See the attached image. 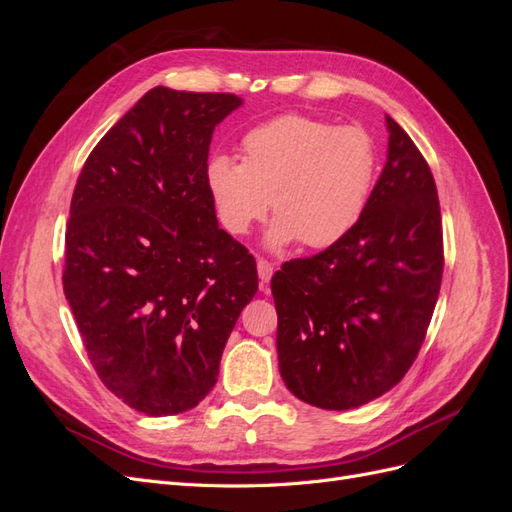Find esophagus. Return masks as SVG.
I'll use <instances>...</instances> for the list:
<instances>
[{
	"mask_svg": "<svg viewBox=\"0 0 512 512\" xmlns=\"http://www.w3.org/2000/svg\"><path fill=\"white\" fill-rule=\"evenodd\" d=\"M256 267H258V275H260V280L267 284V282L271 280L273 271H275V265H273V262H269L267 258H258V260H256Z\"/></svg>",
	"mask_w": 512,
	"mask_h": 512,
	"instance_id": "esophagus-1",
	"label": "esophagus"
}]
</instances>
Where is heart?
I'll list each match as a JSON object with an SVG mask.
<instances>
[{
	"instance_id": "obj_1",
	"label": "heart",
	"mask_w": 512,
	"mask_h": 512,
	"mask_svg": "<svg viewBox=\"0 0 512 512\" xmlns=\"http://www.w3.org/2000/svg\"><path fill=\"white\" fill-rule=\"evenodd\" d=\"M378 173L374 138L361 126H335L309 115H282L250 130L241 162L215 153L207 164V188L222 228L243 237L277 218L267 245L301 241L329 247L359 224Z\"/></svg>"
}]
</instances>
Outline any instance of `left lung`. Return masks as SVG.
Masks as SVG:
<instances>
[{
	"mask_svg": "<svg viewBox=\"0 0 512 512\" xmlns=\"http://www.w3.org/2000/svg\"><path fill=\"white\" fill-rule=\"evenodd\" d=\"M389 156L367 207L327 250L284 262L271 280L277 359L288 391L350 410L408 374L436 309L442 215L427 160L386 117Z\"/></svg>",
	"mask_w": 512,
	"mask_h": 512,
	"instance_id": "left-lung-1",
	"label": "left lung"
}]
</instances>
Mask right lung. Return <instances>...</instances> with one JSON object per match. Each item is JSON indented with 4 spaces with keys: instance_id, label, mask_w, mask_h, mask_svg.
Listing matches in <instances>:
<instances>
[{
    "instance_id": "1",
    "label": "right lung",
    "mask_w": 512,
    "mask_h": 512,
    "mask_svg": "<svg viewBox=\"0 0 512 512\" xmlns=\"http://www.w3.org/2000/svg\"><path fill=\"white\" fill-rule=\"evenodd\" d=\"M235 94L153 87L89 153L66 228V299L98 378L123 404L170 416L218 382L256 260L218 226L211 136Z\"/></svg>"
}]
</instances>
